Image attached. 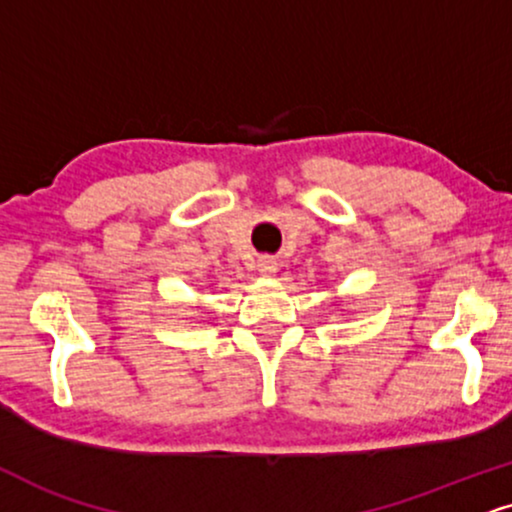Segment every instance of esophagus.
Instances as JSON below:
<instances>
[{"mask_svg":"<svg viewBox=\"0 0 512 512\" xmlns=\"http://www.w3.org/2000/svg\"><path fill=\"white\" fill-rule=\"evenodd\" d=\"M256 268H258V273H261V275H273L277 270V263H275L273 256H261V258H258Z\"/></svg>","mask_w":512,"mask_h":512,"instance_id":"34e87169","label":"esophagus"}]
</instances>
